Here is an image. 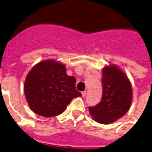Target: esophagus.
Listing matches in <instances>:
<instances>
[{"instance_id":"esophagus-1","label":"esophagus","mask_w":152,"mask_h":152,"mask_svg":"<svg viewBox=\"0 0 152 152\" xmlns=\"http://www.w3.org/2000/svg\"><path fill=\"white\" fill-rule=\"evenodd\" d=\"M86 95H87V91H83L82 92L83 97H86Z\"/></svg>"}]
</instances>
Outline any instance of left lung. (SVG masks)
I'll use <instances>...</instances> for the list:
<instances>
[{"mask_svg":"<svg viewBox=\"0 0 152 152\" xmlns=\"http://www.w3.org/2000/svg\"><path fill=\"white\" fill-rule=\"evenodd\" d=\"M102 97L95 106L89 107L93 119L108 124L123 117L132 102V87L126 74L115 66H106L102 70Z\"/></svg>","mask_w":152,"mask_h":152,"instance_id":"obj_1","label":"left lung"}]
</instances>
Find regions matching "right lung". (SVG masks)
Listing matches in <instances>:
<instances>
[{
    "mask_svg": "<svg viewBox=\"0 0 152 152\" xmlns=\"http://www.w3.org/2000/svg\"><path fill=\"white\" fill-rule=\"evenodd\" d=\"M25 95L37 114L53 117L61 114L74 97L82 96L76 90V79L66 74L65 66L54 60L39 62L27 75Z\"/></svg>",
    "mask_w": 152,
    "mask_h": 152,
    "instance_id": "obj_1",
    "label": "right lung"
}]
</instances>
